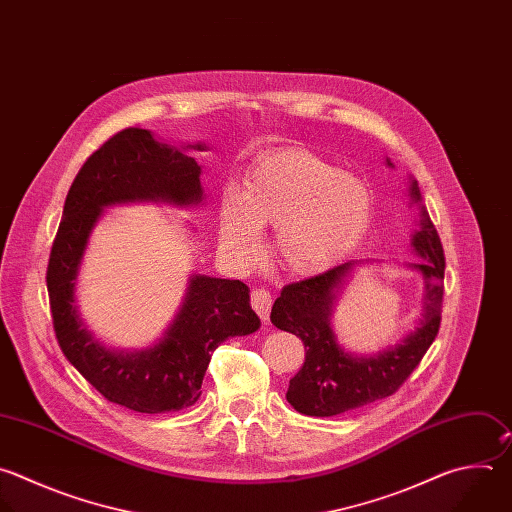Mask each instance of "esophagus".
<instances>
[{"label": "esophagus", "mask_w": 512, "mask_h": 512, "mask_svg": "<svg viewBox=\"0 0 512 512\" xmlns=\"http://www.w3.org/2000/svg\"><path fill=\"white\" fill-rule=\"evenodd\" d=\"M251 305H253V309L257 311V315L261 317V321L265 323V321L269 319L271 305H273L271 293H269L267 289H253V291H251Z\"/></svg>", "instance_id": "esophagus-1"}]
</instances>
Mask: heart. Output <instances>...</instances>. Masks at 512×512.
Here are the masks:
<instances>
[{"mask_svg": "<svg viewBox=\"0 0 512 512\" xmlns=\"http://www.w3.org/2000/svg\"><path fill=\"white\" fill-rule=\"evenodd\" d=\"M372 219L364 181L319 156L283 148L259 158L219 209V245L239 265L255 261L261 231L275 227L273 251L293 277L323 273L346 259Z\"/></svg>", "mask_w": 512, "mask_h": 512, "instance_id": "obj_1", "label": "heart"}]
</instances>
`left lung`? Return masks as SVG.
<instances>
[{"instance_id":"1","label":"left lung","mask_w":512,"mask_h":512,"mask_svg":"<svg viewBox=\"0 0 512 512\" xmlns=\"http://www.w3.org/2000/svg\"><path fill=\"white\" fill-rule=\"evenodd\" d=\"M410 197L414 203L422 199L416 181L410 183ZM410 245L422 259L410 263L424 281L422 317L400 344L376 356L360 358L344 352L329 323L337 295L348 283L356 261L283 287L273 303L271 323L301 337L305 346V362L289 380L285 396L297 412L325 418L388 398L420 364L440 329L446 267L438 231L424 207H420V227L412 233Z\"/></svg>"}]
</instances>
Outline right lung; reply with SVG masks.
Returning <instances> with one entry per match:
<instances>
[{"instance_id":"add662e5","label":"right lung","mask_w":512,"mask_h":512,"mask_svg":"<svg viewBox=\"0 0 512 512\" xmlns=\"http://www.w3.org/2000/svg\"><path fill=\"white\" fill-rule=\"evenodd\" d=\"M142 201L199 205L201 166L183 150L158 142L150 130L130 126L88 156L68 191L46 273L54 331L68 362L108 402L142 414L179 412L199 400L213 352L229 337L257 331L261 321L243 281L193 275L158 344L116 352L98 342L78 313L80 263L102 211Z\"/></svg>"}]
</instances>
